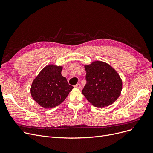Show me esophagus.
I'll list each match as a JSON object with an SVG mask.
<instances>
[{
  "instance_id": "obj_1",
  "label": "esophagus",
  "mask_w": 153,
  "mask_h": 153,
  "mask_svg": "<svg viewBox=\"0 0 153 153\" xmlns=\"http://www.w3.org/2000/svg\"><path fill=\"white\" fill-rule=\"evenodd\" d=\"M74 87H76V88H78V89H81V85L80 84H77Z\"/></svg>"
}]
</instances>
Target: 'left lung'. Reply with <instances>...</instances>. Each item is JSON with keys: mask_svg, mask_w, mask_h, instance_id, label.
Instances as JSON below:
<instances>
[{"mask_svg": "<svg viewBox=\"0 0 153 153\" xmlns=\"http://www.w3.org/2000/svg\"><path fill=\"white\" fill-rule=\"evenodd\" d=\"M85 69L87 82L82 92L87 100L100 108L113 103L122 89V81L117 71L102 61L94 62Z\"/></svg>", "mask_w": 153, "mask_h": 153, "instance_id": "left-lung-1", "label": "left lung"}]
</instances>
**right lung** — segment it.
<instances>
[{
  "mask_svg": "<svg viewBox=\"0 0 153 153\" xmlns=\"http://www.w3.org/2000/svg\"><path fill=\"white\" fill-rule=\"evenodd\" d=\"M61 66L48 65L35 78L31 87L32 97L40 106L55 107L67 97L73 87L61 75Z\"/></svg>",
  "mask_w": 153,
  "mask_h": 153,
  "instance_id": "1",
  "label": "right lung"
}]
</instances>
